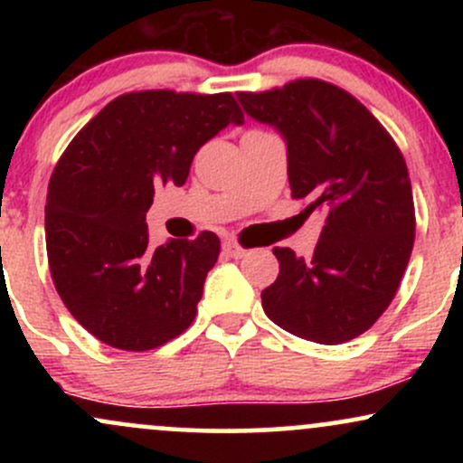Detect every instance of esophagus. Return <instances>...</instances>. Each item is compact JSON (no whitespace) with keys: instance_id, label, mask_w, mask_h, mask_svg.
I'll use <instances>...</instances> for the list:
<instances>
[{"instance_id":"1","label":"esophagus","mask_w":463,"mask_h":463,"mask_svg":"<svg viewBox=\"0 0 463 463\" xmlns=\"http://www.w3.org/2000/svg\"><path fill=\"white\" fill-rule=\"evenodd\" d=\"M222 248H224V252L232 259H243L248 254V250L239 246L235 239H228V241H224V246H222Z\"/></svg>"}]
</instances>
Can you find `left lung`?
I'll use <instances>...</instances> for the list:
<instances>
[{
	"label": "left lung",
	"instance_id": "8db88e82",
	"mask_svg": "<svg viewBox=\"0 0 463 463\" xmlns=\"http://www.w3.org/2000/svg\"><path fill=\"white\" fill-rule=\"evenodd\" d=\"M237 99L283 137L291 195L309 200L305 213L326 215L309 259L274 248L280 272L261 291L265 316L316 344L354 339L390 307L411 257L405 158L359 99L322 80Z\"/></svg>",
	"mask_w": 463,
	"mask_h": 463
}]
</instances>
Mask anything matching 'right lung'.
I'll return each mask as SVG.
<instances>
[{
	"instance_id": "right-lung-1",
	"label": "right lung",
	"mask_w": 463,
	"mask_h": 463,
	"mask_svg": "<svg viewBox=\"0 0 463 463\" xmlns=\"http://www.w3.org/2000/svg\"><path fill=\"white\" fill-rule=\"evenodd\" d=\"M243 115L231 93H126L73 137L50 178L47 261L76 320L119 350H152L187 331L220 239L150 246L154 187H183L206 141Z\"/></svg>"
}]
</instances>
